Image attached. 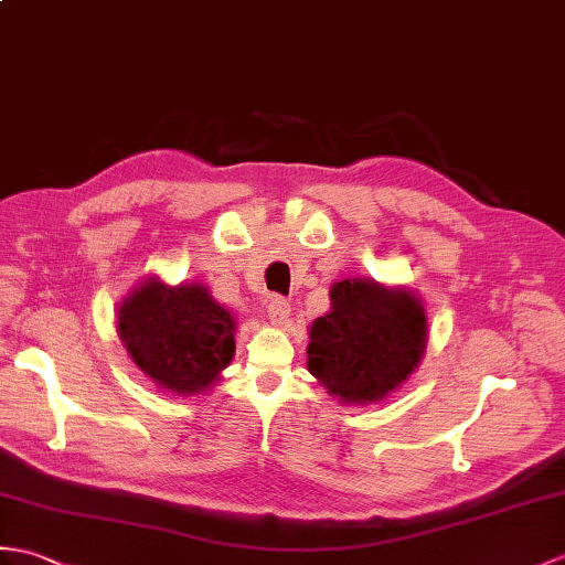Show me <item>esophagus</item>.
I'll list each match as a JSON object with an SVG mask.
<instances>
[{
    "label": "esophagus",
    "instance_id": "34e87169",
    "mask_svg": "<svg viewBox=\"0 0 565 565\" xmlns=\"http://www.w3.org/2000/svg\"><path fill=\"white\" fill-rule=\"evenodd\" d=\"M267 318L274 327H284L288 318H291V303L281 296H274L267 306Z\"/></svg>",
    "mask_w": 565,
    "mask_h": 565
}]
</instances>
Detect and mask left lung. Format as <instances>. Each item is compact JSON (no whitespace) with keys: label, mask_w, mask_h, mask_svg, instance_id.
<instances>
[{"label":"left lung","mask_w":565,"mask_h":565,"mask_svg":"<svg viewBox=\"0 0 565 565\" xmlns=\"http://www.w3.org/2000/svg\"><path fill=\"white\" fill-rule=\"evenodd\" d=\"M330 300V312L310 324L308 371L342 404L387 399L426 351L422 298L404 286L351 277L332 286Z\"/></svg>","instance_id":"left-lung-1"}]
</instances>
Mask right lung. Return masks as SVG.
Here are the masks:
<instances>
[{"instance_id": "right-lung-1", "label": "right lung", "mask_w": 565, "mask_h": 565, "mask_svg": "<svg viewBox=\"0 0 565 565\" xmlns=\"http://www.w3.org/2000/svg\"><path fill=\"white\" fill-rule=\"evenodd\" d=\"M117 334L137 369L173 397L204 395L235 356V320L209 288L156 274L122 298Z\"/></svg>"}]
</instances>
